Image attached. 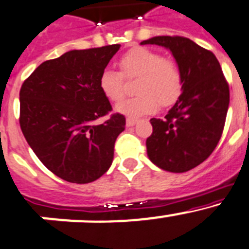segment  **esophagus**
Here are the masks:
<instances>
[{
	"label": "esophagus",
	"mask_w": 249,
	"mask_h": 249,
	"mask_svg": "<svg viewBox=\"0 0 249 249\" xmlns=\"http://www.w3.org/2000/svg\"><path fill=\"white\" fill-rule=\"evenodd\" d=\"M136 122H138V119H135V118H127L126 126H134L136 124Z\"/></svg>",
	"instance_id": "esophagus-1"
}]
</instances>
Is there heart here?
Wrapping results in <instances>:
<instances>
[{"instance_id": "heart-1", "label": "heart", "mask_w": 249, "mask_h": 249, "mask_svg": "<svg viewBox=\"0 0 249 249\" xmlns=\"http://www.w3.org/2000/svg\"><path fill=\"white\" fill-rule=\"evenodd\" d=\"M120 71L105 69L99 78V88L110 102L125 97V78L136 79L135 97L116 105L119 113L140 116L155 111L158 104L167 108L180 98L183 88L181 69L176 62L163 58L151 49H130L119 59Z\"/></svg>"}]
</instances>
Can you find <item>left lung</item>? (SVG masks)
I'll return each mask as SVG.
<instances>
[{"instance_id":"left-lung-1","label":"left lung","mask_w":249,"mask_h":249,"mask_svg":"<svg viewBox=\"0 0 249 249\" xmlns=\"http://www.w3.org/2000/svg\"><path fill=\"white\" fill-rule=\"evenodd\" d=\"M141 44L170 49L183 78L180 98L163 119L150 120L147 156L170 172H186L211 155L222 136L230 87L216 55L180 36H159Z\"/></svg>"}]
</instances>
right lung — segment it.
Instances as JSON below:
<instances>
[{
	"label": "right lung",
	"mask_w": 249,
	"mask_h": 249,
	"mask_svg": "<svg viewBox=\"0 0 249 249\" xmlns=\"http://www.w3.org/2000/svg\"><path fill=\"white\" fill-rule=\"evenodd\" d=\"M120 44L69 51L43 62L19 90V125L44 166L73 183L108 171L125 116L99 88V78ZM109 115L103 124L95 120Z\"/></svg>",
	"instance_id": "right-lung-1"
}]
</instances>
